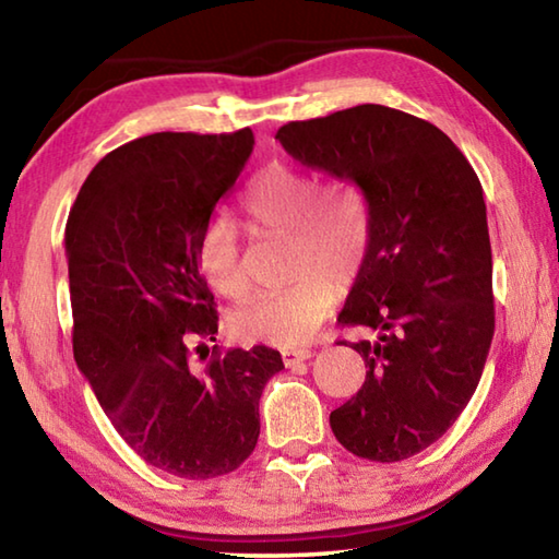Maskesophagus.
<instances>
[{
  "label": "esophagus",
  "mask_w": 559,
  "mask_h": 559,
  "mask_svg": "<svg viewBox=\"0 0 559 559\" xmlns=\"http://www.w3.org/2000/svg\"><path fill=\"white\" fill-rule=\"evenodd\" d=\"M310 355H313L310 349H283V362H286V367H296L310 359Z\"/></svg>",
  "instance_id": "1"
}]
</instances>
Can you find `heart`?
Wrapping results in <instances>:
<instances>
[{"instance_id":"1","label":"heart","mask_w":559,"mask_h":559,"mask_svg":"<svg viewBox=\"0 0 559 559\" xmlns=\"http://www.w3.org/2000/svg\"><path fill=\"white\" fill-rule=\"evenodd\" d=\"M253 229L288 236L286 288L266 290L231 316V330L243 340L296 347L316 333L335 306V286H347L370 249V216L353 187L320 185L306 169L271 165L243 197ZM200 269L224 298L241 300L251 288L241 234L229 214H214L200 239Z\"/></svg>"}]
</instances>
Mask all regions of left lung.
<instances>
[{"mask_svg":"<svg viewBox=\"0 0 559 559\" xmlns=\"http://www.w3.org/2000/svg\"><path fill=\"white\" fill-rule=\"evenodd\" d=\"M276 140L357 185L370 216V249L337 316L357 328L349 347L367 377L330 427L359 459H409L466 409L493 340L484 187L447 132L374 103L293 120Z\"/></svg>","mask_w":559,"mask_h":559,"instance_id":"8db88e82","label":"left lung"}]
</instances>
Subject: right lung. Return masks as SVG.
<instances>
[{"instance_id": "obj_1", "label": "right lung", "mask_w": 559, "mask_h": 559, "mask_svg": "<svg viewBox=\"0 0 559 559\" xmlns=\"http://www.w3.org/2000/svg\"><path fill=\"white\" fill-rule=\"evenodd\" d=\"M253 150L224 135L155 132L112 150L66 224L73 357L122 441L185 480L224 476L257 449L278 349L210 347L219 328L200 239Z\"/></svg>"}]
</instances>
